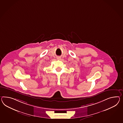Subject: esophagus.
<instances>
[{
  "mask_svg": "<svg viewBox=\"0 0 123 123\" xmlns=\"http://www.w3.org/2000/svg\"><path fill=\"white\" fill-rule=\"evenodd\" d=\"M57 59H58V60H60L61 59V57H58L57 58Z\"/></svg>",
  "mask_w": 123,
  "mask_h": 123,
  "instance_id": "esophagus-1",
  "label": "esophagus"
}]
</instances>
